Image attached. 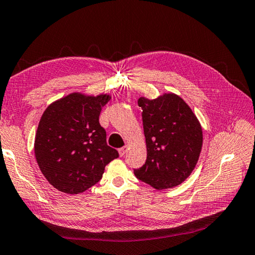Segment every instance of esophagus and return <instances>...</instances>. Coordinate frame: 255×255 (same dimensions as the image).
Wrapping results in <instances>:
<instances>
[{"instance_id": "34e87169", "label": "esophagus", "mask_w": 255, "mask_h": 255, "mask_svg": "<svg viewBox=\"0 0 255 255\" xmlns=\"http://www.w3.org/2000/svg\"><path fill=\"white\" fill-rule=\"evenodd\" d=\"M127 152H128V146H123L119 149V154H120V156H124Z\"/></svg>"}]
</instances>
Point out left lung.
Instances as JSON below:
<instances>
[{
    "instance_id": "obj_1",
    "label": "left lung",
    "mask_w": 255,
    "mask_h": 255,
    "mask_svg": "<svg viewBox=\"0 0 255 255\" xmlns=\"http://www.w3.org/2000/svg\"><path fill=\"white\" fill-rule=\"evenodd\" d=\"M147 157L136 177L155 189L180 185L196 167L202 147V128L189 106L175 93L141 97Z\"/></svg>"
}]
</instances>
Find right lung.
I'll list each match as a JSON object with an SVG mask.
<instances>
[{
    "label": "right lung",
    "instance_id": "obj_1",
    "mask_svg": "<svg viewBox=\"0 0 255 255\" xmlns=\"http://www.w3.org/2000/svg\"><path fill=\"white\" fill-rule=\"evenodd\" d=\"M110 95L74 92L44 111L35 136V157L40 171L56 189L80 194L102 178L106 166L119 157L107 144L100 123L102 107Z\"/></svg>",
    "mask_w": 255,
    "mask_h": 255
}]
</instances>
